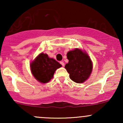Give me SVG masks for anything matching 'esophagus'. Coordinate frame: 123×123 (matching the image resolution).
<instances>
[{"instance_id": "esophagus-1", "label": "esophagus", "mask_w": 123, "mask_h": 123, "mask_svg": "<svg viewBox=\"0 0 123 123\" xmlns=\"http://www.w3.org/2000/svg\"><path fill=\"white\" fill-rule=\"evenodd\" d=\"M60 63H61V64L62 65V66H64V65H65V63H63V62H60Z\"/></svg>"}]
</instances>
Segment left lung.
Returning <instances> with one entry per match:
<instances>
[{"mask_svg":"<svg viewBox=\"0 0 123 123\" xmlns=\"http://www.w3.org/2000/svg\"><path fill=\"white\" fill-rule=\"evenodd\" d=\"M68 63L65 66L72 80L82 83L87 80L92 72V63L85 51L75 49L67 53Z\"/></svg>","mask_w":123,"mask_h":123,"instance_id":"left-lung-1","label":"left lung"}]
</instances>
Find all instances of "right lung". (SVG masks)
<instances>
[{
    "mask_svg": "<svg viewBox=\"0 0 123 123\" xmlns=\"http://www.w3.org/2000/svg\"><path fill=\"white\" fill-rule=\"evenodd\" d=\"M30 66L35 78L39 82L46 83L53 78L55 70L62 65L54 59L49 58L47 54L42 53L31 63Z\"/></svg>",
    "mask_w": 123,
    "mask_h": 123,
    "instance_id": "obj_1",
    "label": "right lung"
}]
</instances>
